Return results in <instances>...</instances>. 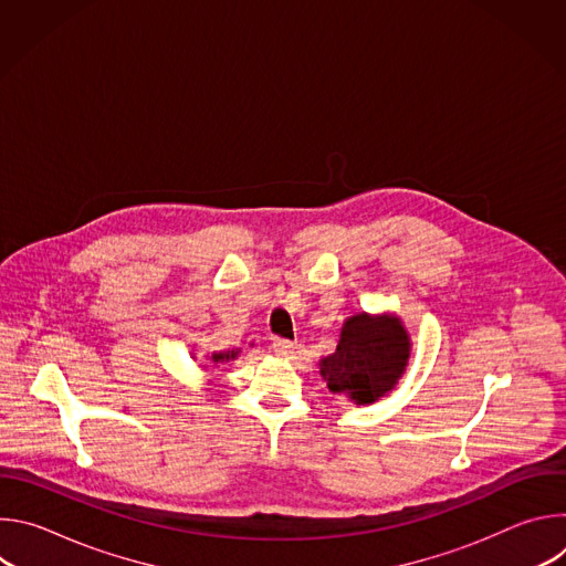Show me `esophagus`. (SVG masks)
Listing matches in <instances>:
<instances>
[{"label": "esophagus", "instance_id": "esophagus-1", "mask_svg": "<svg viewBox=\"0 0 566 566\" xmlns=\"http://www.w3.org/2000/svg\"><path fill=\"white\" fill-rule=\"evenodd\" d=\"M273 352L277 358H284V360H291L295 354H297V345L291 343V340H275L273 343Z\"/></svg>", "mask_w": 566, "mask_h": 566}]
</instances>
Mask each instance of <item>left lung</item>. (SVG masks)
Returning <instances> with one entry per match:
<instances>
[{"label":"left lung","mask_w":566,"mask_h":566,"mask_svg":"<svg viewBox=\"0 0 566 566\" xmlns=\"http://www.w3.org/2000/svg\"><path fill=\"white\" fill-rule=\"evenodd\" d=\"M410 356L412 340L396 313L360 311L343 322L336 352L317 365L332 394H345L354 406H371L391 394Z\"/></svg>","instance_id":"left-lung-1"}]
</instances>
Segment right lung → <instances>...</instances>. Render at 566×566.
<instances>
[{
    "label": "right lung",
    "instance_id": "add662e5",
    "mask_svg": "<svg viewBox=\"0 0 566 566\" xmlns=\"http://www.w3.org/2000/svg\"><path fill=\"white\" fill-rule=\"evenodd\" d=\"M239 354H241V349H223V352H214V354H210L208 358H210V363H212V365H226V363L237 360V358H239Z\"/></svg>",
    "mask_w": 566,
    "mask_h": 566
}]
</instances>
